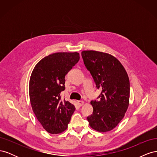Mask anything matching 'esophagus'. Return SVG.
<instances>
[{"mask_svg": "<svg viewBox=\"0 0 157 157\" xmlns=\"http://www.w3.org/2000/svg\"><path fill=\"white\" fill-rule=\"evenodd\" d=\"M78 105L80 106V107H81V106H82L84 104V102L83 101H78Z\"/></svg>", "mask_w": 157, "mask_h": 157, "instance_id": "esophagus-1", "label": "esophagus"}]
</instances>
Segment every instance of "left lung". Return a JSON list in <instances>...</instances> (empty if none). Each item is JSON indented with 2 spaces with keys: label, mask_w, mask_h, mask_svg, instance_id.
<instances>
[{
  "label": "left lung",
  "mask_w": 157,
  "mask_h": 157,
  "mask_svg": "<svg viewBox=\"0 0 157 157\" xmlns=\"http://www.w3.org/2000/svg\"><path fill=\"white\" fill-rule=\"evenodd\" d=\"M81 55L96 88L101 90L100 99L90 102L94 111L87 117L89 125L98 132H109L124 118L129 105V78L121 63L111 54L85 50Z\"/></svg>",
  "instance_id": "8db88e82"
}]
</instances>
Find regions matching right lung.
I'll return each instance as SVG.
<instances>
[{
	"label": "right lung",
	"instance_id": "add662e5",
	"mask_svg": "<svg viewBox=\"0 0 157 157\" xmlns=\"http://www.w3.org/2000/svg\"><path fill=\"white\" fill-rule=\"evenodd\" d=\"M78 52H58L46 56L33 69L29 80V98L33 112L44 129L57 134L67 128L75 110L61 92L65 75L79 61Z\"/></svg>",
	"mask_w": 157,
	"mask_h": 157
}]
</instances>
